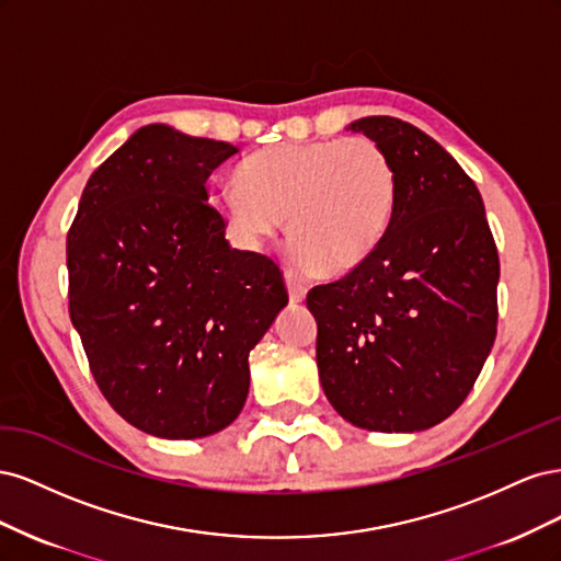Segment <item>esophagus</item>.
<instances>
[{
	"label": "esophagus",
	"mask_w": 561,
	"mask_h": 561,
	"mask_svg": "<svg viewBox=\"0 0 561 561\" xmlns=\"http://www.w3.org/2000/svg\"><path fill=\"white\" fill-rule=\"evenodd\" d=\"M285 283H287V293H290V299H293V301H301L304 297H307L309 285H307V280H304V278L297 274V271L287 268V271H285Z\"/></svg>",
	"instance_id": "obj_1"
}]
</instances>
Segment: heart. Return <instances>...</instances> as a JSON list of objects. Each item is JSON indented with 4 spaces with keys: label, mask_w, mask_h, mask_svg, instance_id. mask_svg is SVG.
<instances>
[{
    "label": "heart",
    "mask_w": 561,
    "mask_h": 561,
    "mask_svg": "<svg viewBox=\"0 0 561 561\" xmlns=\"http://www.w3.org/2000/svg\"><path fill=\"white\" fill-rule=\"evenodd\" d=\"M239 190L215 208L243 241L274 236L330 274L360 264L379 245L398 208V171L371 138L268 145L236 171Z\"/></svg>",
    "instance_id": "heart-1"
}]
</instances>
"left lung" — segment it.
I'll return each mask as SVG.
<instances>
[{
    "label": "left lung",
    "instance_id": "8db88e82",
    "mask_svg": "<svg viewBox=\"0 0 561 561\" xmlns=\"http://www.w3.org/2000/svg\"><path fill=\"white\" fill-rule=\"evenodd\" d=\"M398 171V208L346 276L316 285L322 390L353 426L426 431L478 381L499 322V252L478 186L431 135L396 116L348 126Z\"/></svg>",
    "mask_w": 561,
    "mask_h": 561
}]
</instances>
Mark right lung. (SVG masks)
Listing matches in <instances>:
<instances>
[{
  "label": "right lung",
  "mask_w": 561,
  "mask_h": 561,
  "mask_svg": "<svg viewBox=\"0 0 561 561\" xmlns=\"http://www.w3.org/2000/svg\"><path fill=\"white\" fill-rule=\"evenodd\" d=\"M239 147L171 126L135 130L95 168L67 233L70 318L98 388L130 426L165 439L241 414L248 355L287 290L278 264L236 250L206 180Z\"/></svg>",
  "instance_id": "right-lung-1"
}]
</instances>
